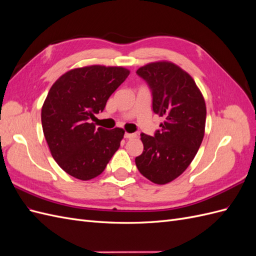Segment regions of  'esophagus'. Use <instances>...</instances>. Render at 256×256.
<instances>
[{"mask_svg":"<svg viewBox=\"0 0 256 256\" xmlns=\"http://www.w3.org/2000/svg\"><path fill=\"white\" fill-rule=\"evenodd\" d=\"M125 138H127V140H131V138H136V134H125Z\"/></svg>","mask_w":256,"mask_h":256,"instance_id":"1","label":"esophagus"}]
</instances>
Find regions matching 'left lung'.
Masks as SVG:
<instances>
[{
  "label": "left lung",
  "mask_w": 256,
  "mask_h": 256,
  "mask_svg": "<svg viewBox=\"0 0 256 256\" xmlns=\"http://www.w3.org/2000/svg\"><path fill=\"white\" fill-rule=\"evenodd\" d=\"M152 96V111L164 118L154 136L141 134L143 152L136 158L140 173L164 184L189 166L203 141L206 106L189 74L170 62H156L136 70Z\"/></svg>",
  "instance_id": "obj_1"
}]
</instances>
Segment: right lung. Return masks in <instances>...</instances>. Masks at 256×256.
Instances as JSON below:
<instances>
[{"label":"right lung","instance_id":"1","mask_svg":"<svg viewBox=\"0 0 256 256\" xmlns=\"http://www.w3.org/2000/svg\"><path fill=\"white\" fill-rule=\"evenodd\" d=\"M129 74L122 67L92 65L67 72L51 86L42 125L53 159L67 174L81 180L95 178L118 150L125 131L96 129L88 120L104 110Z\"/></svg>","mask_w":256,"mask_h":256}]
</instances>
